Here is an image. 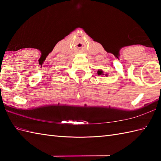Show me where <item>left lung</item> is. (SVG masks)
I'll return each instance as SVG.
<instances>
[{"mask_svg": "<svg viewBox=\"0 0 161 161\" xmlns=\"http://www.w3.org/2000/svg\"><path fill=\"white\" fill-rule=\"evenodd\" d=\"M97 75H104L103 71H102V70H98L97 71ZM105 76H107V74H105Z\"/></svg>", "mask_w": 161, "mask_h": 161, "instance_id": "left-lung-1", "label": "left lung"}]
</instances>
